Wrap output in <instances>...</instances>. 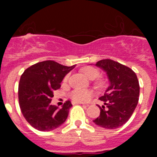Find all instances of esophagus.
<instances>
[{"label":"esophagus","mask_w":157,"mask_h":157,"mask_svg":"<svg viewBox=\"0 0 157 157\" xmlns=\"http://www.w3.org/2000/svg\"><path fill=\"white\" fill-rule=\"evenodd\" d=\"M72 103V105H77V104H80V105H81V102H77V101H72L71 102Z\"/></svg>","instance_id":"obj_1"}]
</instances>
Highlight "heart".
I'll list each match as a JSON object with an SVG mask.
<instances>
[{
	"label": "heart",
	"instance_id": "1",
	"mask_svg": "<svg viewBox=\"0 0 157 157\" xmlns=\"http://www.w3.org/2000/svg\"><path fill=\"white\" fill-rule=\"evenodd\" d=\"M83 73L85 74L90 79H95L99 75L100 72L98 68L92 66H87L82 68ZM69 78V75H67L64 77L63 81L67 82ZM93 93L88 90H82V89H75L70 93V97L73 101L77 102H85L91 98Z\"/></svg>",
	"mask_w": 157,
	"mask_h": 157
}]
</instances>
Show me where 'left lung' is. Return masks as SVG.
I'll list each match as a JSON object with an SVG mask.
<instances>
[{"mask_svg":"<svg viewBox=\"0 0 157 157\" xmlns=\"http://www.w3.org/2000/svg\"><path fill=\"white\" fill-rule=\"evenodd\" d=\"M96 66L106 72L110 84L99 98L105 105H98L101 112L94 123L105 129H116L128 121L138 105V78L132 69L112 59H101Z\"/></svg>","mask_w":157,"mask_h":157,"instance_id":"obj_1","label":"left lung"}]
</instances>
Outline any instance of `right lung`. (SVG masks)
<instances>
[{
	"instance_id": "obj_1",
	"label": "right lung",
	"mask_w": 157,
	"mask_h": 157,
	"mask_svg": "<svg viewBox=\"0 0 157 157\" xmlns=\"http://www.w3.org/2000/svg\"><path fill=\"white\" fill-rule=\"evenodd\" d=\"M75 66L45 60L24 71L19 83V104L24 118L34 128L49 131L66 121L72 106L71 101H67L61 109L50 103L53 91L60 88L64 76Z\"/></svg>"
}]
</instances>
